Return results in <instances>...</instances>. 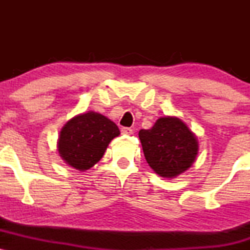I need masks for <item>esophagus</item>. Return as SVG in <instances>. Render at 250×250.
<instances>
[{
  "label": "esophagus",
  "instance_id": "1",
  "mask_svg": "<svg viewBox=\"0 0 250 250\" xmlns=\"http://www.w3.org/2000/svg\"><path fill=\"white\" fill-rule=\"evenodd\" d=\"M121 134H123V135H131V134H133V129L127 128V127L121 128Z\"/></svg>",
  "mask_w": 250,
  "mask_h": 250
}]
</instances>
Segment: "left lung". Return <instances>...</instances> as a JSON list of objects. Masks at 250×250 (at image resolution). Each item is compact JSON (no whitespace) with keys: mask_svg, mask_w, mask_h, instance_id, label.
Returning a JSON list of instances; mask_svg holds the SVG:
<instances>
[{"mask_svg":"<svg viewBox=\"0 0 250 250\" xmlns=\"http://www.w3.org/2000/svg\"><path fill=\"white\" fill-rule=\"evenodd\" d=\"M139 137L149 167L166 179L190 168L199 151L195 134L175 116L160 117L150 129H141Z\"/></svg>","mask_w":250,"mask_h":250,"instance_id":"obj_1","label":"left lung"}]
</instances>
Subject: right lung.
I'll use <instances>...</instances> for the list:
<instances>
[{
  "label": "right lung",
  "mask_w": 250,
  "mask_h": 250,
  "mask_svg": "<svg viewBox=\"0 0 250 250\" xmlns=\"http://www.w3.org/2000/svg\"><path fill=\"white\" fill-rule=\"evenodd\" d=\"M119 135V127L108 117L88 111L65 123L60 133L57 150L68 166L84 171L102 159L109 143Z\"/></svg>",
  "instance_id": "obj_1"
}]
</instances>
